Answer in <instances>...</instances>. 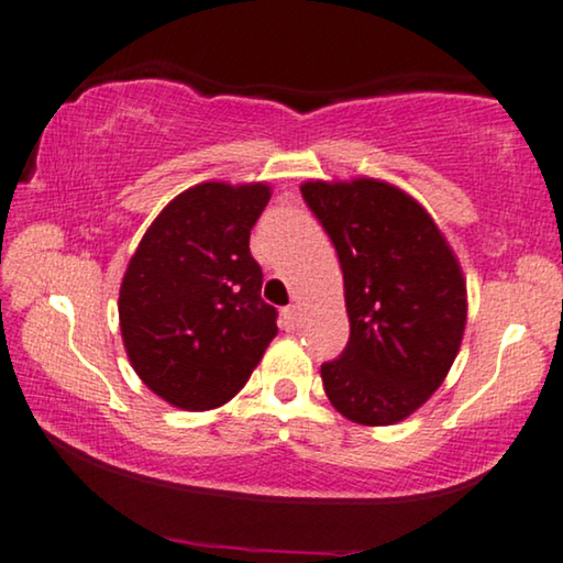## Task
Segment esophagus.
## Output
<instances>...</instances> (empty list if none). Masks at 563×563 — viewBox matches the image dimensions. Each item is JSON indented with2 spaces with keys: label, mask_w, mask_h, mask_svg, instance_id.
I'll use <instances>...</instances> for the list:
<instances>
[{
  "label": "esophagus",
  "mask_w": 563,
  "mask_h": 563,
  "mask_svg": "<svg viewBox=\"0 0 563 563\" xmlns=\"http://www.w3.org/2000/svg\"><path fill=\"white\" fill-rule=\"evenodd\" d=\"M297 324H299V307L287 305L282 309V328L291 332V330H297Z\"/></svg>",
  "instance_id": "esophagus-1"
}]
</instances>
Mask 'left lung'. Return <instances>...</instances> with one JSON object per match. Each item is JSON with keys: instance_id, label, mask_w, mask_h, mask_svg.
Listing matches in <instances>:
<instances>
[{"instance_id": "left-lung-1", "label": "left lung", "mask_w": 563, "mask_h": 563, "mask_svg": "<svg viewBox=\"0 0 563 563\" xmlns=\"http://www.w3.org/2000/svg\"><path fill=\"white\" fill-rule=\"evenodd\" d=\"M301 198L338 251L350 340L322 363L324 394L350 421L388 427L442 386L457 357L467 289L417 200L378 180L305 183Z\"/></svg>"}]
</instances>
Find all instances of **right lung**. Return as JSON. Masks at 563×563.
Here are the masks:
<instances>
[{"instance_id":"1","label":"right lung","mask_w":563,"mask_h":563,"mask_svg":"<svg viewBox=\"0 0 563 563\" xmlns=\"http://www.w3.org/2000/svg\"><path fill=\"white\" fill-rule=\"evenodd\" d=\"M266 185L202 183L150 225L119 291L121 338L154 394L187 411L223 406L246 386L276 338V307L262 299L251 228Z\"/></svg>"}]
</instances>
